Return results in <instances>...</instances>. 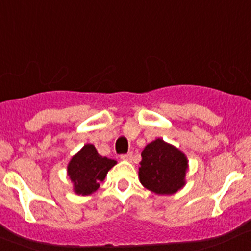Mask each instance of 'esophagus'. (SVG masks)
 I'll return each mask as SVG.
<instances>
[{
    "instance_id": "34e87169",
    "label": "esophagus",
    "mask_w": 251,
    "mask_h": 251,
    "mask_svg": "<svg viewBox=\"0 0 251 251\" xmlns=\"http://www.w3.org/2000/svg\"><path fill=\"white\" fill-rule=\"evenodd\" d=\"M121 158H122L123 161H131V158H133V153H131V152H128V153L122 154Z\"/></svg>"
}]
</instances>
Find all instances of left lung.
Returning <instances> with one entry per match:
<instances>
[{"label": "left lung", "instance_id": "8db88e82", "mask_svg": "<svg viewBox=\"0 0 251 251\" xmlns=\"http://www.w3.org/2000/svg\"><path fill=\"white\" fill-rule=\"evenodd\" d=\"M139 167L140 182L158 195H172L185 185L187 159L185 154L161 139L144 149Z\"/></svg>", "mask_w": 251, "mask_h": 251}]
</instances>
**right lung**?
I'll return each instance as SVG.
<instances>
[{
    "mask_svg": "<svg viewBox=\"0 0 251 251\" xmlns=\"http://www.w3.org/2000/svg\"><path fill=\"white\" fill-rule=\"evenodd\" d=\"M115 164L116 161L113 159L100 156L93 145H84L68 165L69 176L74 182L76 193L82 196L92 195Z\"/></svg>",
    "mask_w": 251,
    "mask_h": 251,
    "instance_id": "add662e5",
    "label": "right lung"
}]
</instances>
